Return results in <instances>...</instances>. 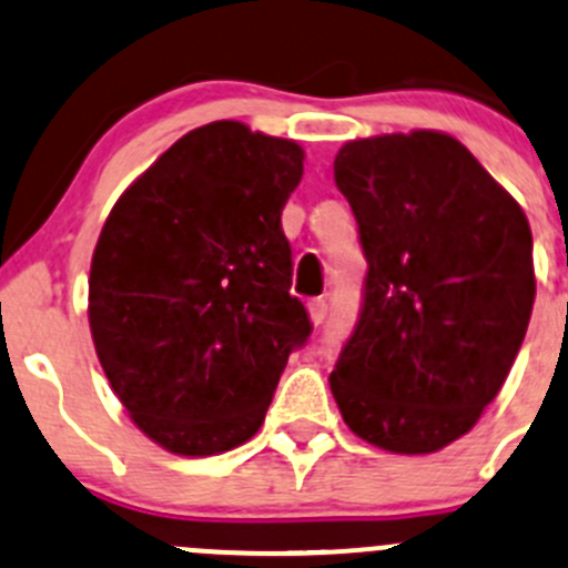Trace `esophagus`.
I'll use <instances>...</instances> for the list:
<instances>
[{"instance_id":"1","label":"esophagus","mask_w":568,"mask_h":568,"mask_svg":"<svg viewBox=\"0 0 568 568\" xmlns=\"http://www.w3.org/2000/svg\"><path fill=\"white\" fill-rule=\"evenodd\" d=\"M307 316H311L313 324H322L324 316H327V302H324V300L307 302Z\"/></svg>"}]
</instances>
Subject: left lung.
<instances>
[{
	"label": "left lung",
	"instance_id": "8db88e82",
	"mask_svg": "<svg viewBox=\"0 0 568 568\" xmlns=\"http://www.w3.org/2000/svg\"><path fill=\"white\" fill-rule=\"evenodd\" d=\"M335 185L366 255L361 322L329 374L346 427L394 455H430L499 394L536 300L519 202L438 130L346 141Z\"/></svg>",
	"mask_w": 568,
	"mask_h": 568
}]
</instances>
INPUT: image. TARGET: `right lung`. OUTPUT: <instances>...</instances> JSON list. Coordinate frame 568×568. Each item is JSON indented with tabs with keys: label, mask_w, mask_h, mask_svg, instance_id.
Listing matches in <instances>:
<instances>
[{
	"label": "right lung",
	"mask_w": 568,
	"mask_h": 568,
	"mask_svg": "<svg viewBox=\"0 0 568 568\" xmlns=\"http://www.w3.org/2000/svg\"><path fill=\"white\" fill-rule=\"evenodd\" d=\"M302 163L296 141L211 121L132 180L99 233L93 349L132 424L166 453L250 442L311 335L280 224Z\"/></svg>",
	"instance_id": "1"
}]
</instances>
